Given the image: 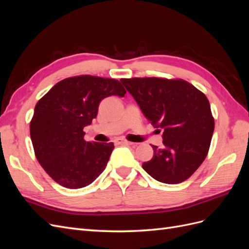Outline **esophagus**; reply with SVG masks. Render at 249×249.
Listing matches in <instances>:
<instances>
[{
	"label": "esophagus",
	"mask_w": 249,
	"mask_h": 249,
	"mask_svg": "<svg viewBox=\"0 0 249 249\" xmlns=\"http://www.w3.org/2000/svg\"><path fill=\"white\" fill-rule=\"evenodd\" d=\"M114 142L116 143V144H122V145H132L133 144L132 142L127 141L125 139H123V138H117V139H115Z\"/></svg>",
	"instance_id": "34e87169"
}]
</instances>
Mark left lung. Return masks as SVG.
<instances>
[{
  "label": "left lung",
  "mask_w": 249,
  "mask_h": 249,
  "mask_svg": "<svg viewBox=\"0 0 249 249\" xmlns=\"http://www.w3.org/2000/svg\"><path fill=\"white\" fill-rule=\"evenodd\" d=\"M123 83L148 122L163 130V146L153 145L142 168L165 184L189 178L208 155L214 118L207 96L182 79L132 78Z\"/></svg>",
  "instance_id": "left-lung-1"
}]
</instances>
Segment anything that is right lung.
<instances>
[{
  "label": "right lung",
  "mask_w": 249,
  "mask_h": 249,
  "mask_svg": "<svg viewBox=\"0 0 249 249\" xmlns=\"http://www.w3.org/2000/svg\"><path fill=\"white\" fill-rule=\"evenodd\" d=\"M125 92L117 80L83 74L58 82L36 104L30 123L32 144L37 160L56 183L79 189L106 168L114 144L87 142L83 129L96 117L103 99Z\"/></svg>",
  "instance_id": "1"
}]
</instances>
